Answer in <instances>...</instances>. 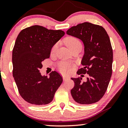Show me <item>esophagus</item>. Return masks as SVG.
Here are the masks:
<instances>
[{
    "mask_svg": "<svg viewBox=\"0 0 128 128\" xmlns=\"http://www.w3.org/2000/svg\"><path fill=\"white\" fill-rule=\"evenodd\" d=\"M62 79H63L64 81H66V80H68V77L66 76H62Z\"/></svg>",
    "mask_w": 128,
    "mask_h": 128,
    "instance_id": "34e87169",
    "label": "esophagus"
}]
</instances>
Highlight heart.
I'll use <instances>...</instances> for the list:
<instances>
[{
	"label": "heart",
	"instance_id": "b5f03b06",
	"mask_svg": "<svg viewBox=\"0 0 128 128\" xmlns=\"http://www.w3.org/2000/svg\"><path fill=\"white\" fill-rule=\"evenodd\" d=\"M65 44L70 50L74 48L75 46L81 45V43L80 40L76 38L74 36H68L64 40ZM57 48V44H55L51 49V53L54 54L56 51ZM58 69L61 72L62 74L67 73L70 70V66L68 64L64 62H61L58 64Z\"/></svg>",
	"mask_w": 128,
	"mask_h": 128
}]
</instances>
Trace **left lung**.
<instances>
[{
    "mask_svg": "<svg viewBox=\"0 0 128 128\" xmlns=\"http://www.w3.org/2000/svg\"><path fill=\"white\" fill-rule=\"evenodd\" d=\"M66 34L80 39L84 44V55L77 74H87V80H71L75 83L72 97L77 103L90 104L98 102L107 90L112 75L113 52L110 39L103 27L85 22L72 26Z\"/></svg>",
    "mask_w": 128,
    "mask_h": 128,
    "instance_id": "obj_1",
    "label": "left lung"
}]
</instances>
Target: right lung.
<instances>
[{"label":"right lung","instance_id":"add662e5","mask_svg":"<svg viewBox=\"0 0 128 128\" xmlns=\"http://www.w3.org/2000/svg\"><path fill=\"white\" fill-rule=\"evenodd\" d=\"M64 34L62 30L33 26L18 35L12 50V75L20 94L29 103H50L62 84V77L57 72L52 71L48 78L42 76L39 70L43 61L50 57L52 47Z\"/></svg>","mask_w":128,"mask_h":128}]
</instances>
